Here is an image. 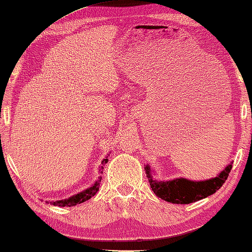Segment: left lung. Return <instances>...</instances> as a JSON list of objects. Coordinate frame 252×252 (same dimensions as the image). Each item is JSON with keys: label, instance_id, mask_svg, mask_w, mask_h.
Listing matches in <instances>:
<instances>
[{"label": "left lung", "instance_id": "obj_1", "mask_svg": "<svg viewBox=\"0 0 252 252\" xmlns=\"http://www.w3.org/2000/svg\"><path fill=\"white\" fill-rule=\"evenodd\" d=\"M232 169V165L226 168L218 177L203 182H191L185 178L174 179L170 182H158L153 179L149 166L146 167V174L149 179L150 187L158 197L174 204H189L199 201L221 189Z\"/></svg>", "mask_w": 252, "mask_h": 252}]
</instances>
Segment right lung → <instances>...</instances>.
<instances>
[{
	"label": "right lung",
	"mask_w": 252,
	"mask_h": 252,
	"mask_svg": "<svg viewBox=\"0 0 252 252\" xmlns=\"http://www.w3.org/2000/svg\"><path fill=\"white\" fill-rule=\"evenodd\" d=\"M109 161L107 160V157L105 159H103L102 161V165L104 166L105 163ZM103 166H102V169H103ZM101 169V174L103 173V170ZM101 179L99 178L98 181L94 184L93 186L90 187L89 189L84 190L82 191V193H79L77 195H74L73 197H69L67 199H63V201H57V202H50L51 204L53 205H56V206H74L76 204H81V203L87 201V199H90L92 196H94L95 194L97 193L98 190V187H99V183H101Z\"/></svg>",
	"instance_id": "add662e5"
}]
</instances>
